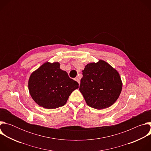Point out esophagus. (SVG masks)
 <instances>
[{
    "instance_id": "esophagus-1",
    "label": "esophagus",
    "mask_w": 151,
    "mask_h": 151,
    "mask_svg": "<svg viewBox=\"0 0 151 151\" xmlns=\"http://www.w3.org/2000/svg\"><path fill=\"white\" fill-rule=\"evenodd\" d=\"M74 80H75V81H76L78 83H79V84L80 83V80H79L78 78H75L74 79Z\"/></svg>"
}]
</instances>
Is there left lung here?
<instances>
[{
    "label": "left lung",
    "instance_id": "obj_1",
    "mask_svg": "<svg viewBox=\"0 0 151 151\" xmlns=\"http://www.w3.org/2000/svg\"><path fill=\"white\" fill-rule=\"evenodd\" d=\"M79 91L87 104L96 109L110 107L118 99L122 83L118 72L103 60L91 63L82 70Z\"/></svg>",
    "mask_w": 151,
    "mask_h": 151
}]
</instances>
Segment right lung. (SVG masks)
<instances>
[{
	"label": "right lung",
	"instance_id": "right-lung-1",
	"mask_svg": "<svg viewBox=\"0 0 151 151\" xmlns=\"http://www.w3.org/2000/svg\"><path fill=\"white\" fill-rule=\"evenodd\" d=\"M28 86L33 100L50 109L65 104L70 94L78 88L79 83L60 68V63L47 62L31 74Z\"/></svg>",
	"mask_w": 151,
	"mask_h": 151
}]
</instances>
